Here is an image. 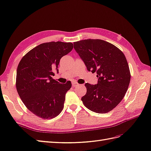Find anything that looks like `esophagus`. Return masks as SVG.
<instances>
[{
	"label": "esophagus",
	"instance_id": "1",
	"mask_svg": "<svg viewBox=\"0 0 151 151\" xmlns=\"http://www.w3.org/2000/svg\"><path fill=\"white\" fill-rule=\"evenodd\" d=\"M78 83H77L76 82H75V81H74V82H72V85H73V86H76V85H78Z\"/></svg>",
	"mask_w": 151,
	"mask_h": 151
}]
</instances>
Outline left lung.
I'll list each match as a JSON object with an SVG mask.
<instances>
[{
	"label": "left lung",
	"instance_id": "8db88e82",
	"mask_svg": "<svg viewBox=\"0 0 151 151\" xmlns=\"http://www.w3.org/2000/svg\"><path fill=\"white\" fill-rule=\"evenodd\" d=\"M74 48L87 71L96 72L98 83H86L87 93L82 101L87 109L97 113L113 110L124 99L131 80L124 54L115 45L100 39L75 42Z\"/></svg>",
	"mask_w": 151,
	"mask_h": 151
}]
</instances>
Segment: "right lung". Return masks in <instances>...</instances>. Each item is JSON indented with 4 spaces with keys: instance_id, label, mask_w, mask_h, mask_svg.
I'll return each instance as SVG.
<instances>
[{
    "instance_id": "add662e5",
    "label": "right lung",
    "mask_w": 151,
    "mask_h": 151,
    "mask_svg": "<svg viewBox=\"0 0 151 151\" xmlns=\"http://www.w3.org/2000/svg\"><path fill=\"white\" fill-rule=\"evenodd\" d=\"M71 42H50L37 45L24 56L17 70L16 87L24 104L43 119L61 113L71 81L60 83L52 78L58 73L60 60L71 52Z\"/></svg>"
}]
</instances>
